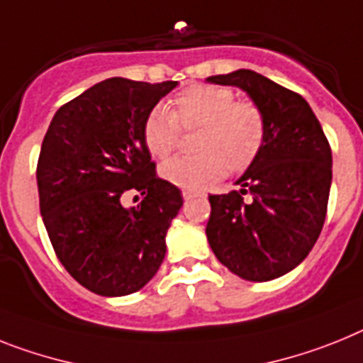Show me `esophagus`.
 <instances>
[{
    "label": "esophagus",
    "instance_id": "esophagus-1",
    "mask_svg": "<svg viewBox=\"0 0 363 363\" xmlns=\"http://www.w3.org/2000/svg\"><path fill=\"white\" fill-rule=\"evenodd\" d=\"M196 194L197 191L191 190V188H182V197H184V199H190V197H194Z\"/></svg>",
    "mask_w": 363,
    "mask_h": 363
}]
</instances>
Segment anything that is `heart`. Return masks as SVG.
<instances>
[{"instance_id":"heart-1","label":"heart","mask_w":363,"mask_h":363,"mask_svg":"<svg viewBox=\"0 0 363 363\" xmlns=\"http://www.w3.org/2000/svg\"><path fill=\"white\" fill-rule=\"evenodd\" d=\"M197 129L188 157H173L160 166V175L181 188H199L223 173H242L255 164L266 142V118L257 103L236 99L218 84H191L173 97L167 108L157 106L145 116L142 140L149 155L166 158L175 149L181 130Z\"/></svg>"}]
</instances>
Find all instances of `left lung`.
<instances>
[{"label": "left lung", "instance_id": "obj_1", "mask_svg": "<svg viewBox=\"0 0 363 363\" xmlns=\"http://www.w3.org/2000/svg\"><path fill=\"white\" fill-rule=\"evenodd\" d=\"M208 83L238 86L266 118L262 153L236 184L208 196L206 238L225 267L252 282L279 279L312 251L327 216L332 151L299 94L252 69L212 75ZM249 193L252 199L243 201Z\"/></svg>", "mask_w": 363, "mask_h": 363}]
</instances>
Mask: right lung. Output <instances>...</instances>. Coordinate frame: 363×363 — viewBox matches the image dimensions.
<instances>
[{"label": "right lung", "mask_w": 363, "mask_h": 363, "mask_svg": "<svg viewBox=\"0 0 363 363\" xmlns=\"http://www.w3.org/2000/svg\"><path fill=\"white\" fill-rule=\"evenodd\" d=\"M175 86L106 79L60 106L42 142L36 182L45 230L66 271L97 295L135 294L166 257L182 196L157 177L142 125ZM129 189L143 201L125 209Z\"/></svg>", "instance_id": "1"}]
</instances>
